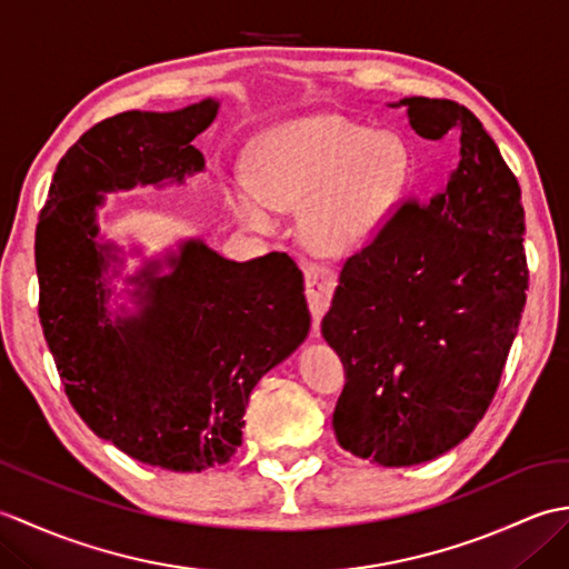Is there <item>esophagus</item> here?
<instances>
[{"instance_id": "1", "label": "esophagus", "mask_w": 569, "mask_h": 569, "mask_svg": "<svg viewBox=\"0 0 569 569\" xmlns=\"http://www.w3.org/2000/svg\"><path fill=\"white\" fill-rule=\"evenodd\" d=\"M300 269H303V273H306V296H308V306L312 312V325L318 328L320 318L325 316V310H328L330 300H332L337 276L330 266L306 261V259L300 261Z\"/></svg>"}]
</instances>
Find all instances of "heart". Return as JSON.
<instances>
[{
  "label": "heart",
  "instance_id": "b5f03b06",
  "mask_svg": "<svg viewBox=\"0 0 569 569\" xmlns=\"http://www.w3.org/2000/svg\"><path fill=\"white\" fill-rule=\"evenodd\" d=\"M251 183L227 190L249 227L271 229L278 210H303L308 244L337 257L377 237L401 202L410 153L401 137L340 114L291 119L253 143Z\"/></svg>",
  "mask_w": 569,
  "mask_h": 569
}]
</instances>
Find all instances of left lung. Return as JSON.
Returning a JSON list of instances; mask_svg holds the SVG:
<instances>
[{
  "mask_svg": "<svg viewBox=\"0 0 569 569\" xmlns=\"http://www.w3.org/2000/svg\"><path fill=\"white\" fill-rule=\"evenodd\" d=\"M422 139L459 143L445 190L406 202L340 273L322 337L347 383L342 450L410 467L452 450L485 418L528 291L521 188L467 107L403 98Z\"/></svg>",
  "mask_w": 569,
  "mask_h": 569,
  "instance_id": "1",
  "label": "left lung"
}]
</instances>
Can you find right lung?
I'll return each mask as SVG.
<instances>
[{"instance_id":"right-lung-1","label":"right lung","mask_w":569,"mask_h":569,"mask_svg":"<svg viewBox=\"0 0 569 569\" xmlns=\"http://www.w3.org/2000/svg\"><path fill=\"white\" fill-rule=\"evenodd\" d=\"M217 112L208 98L94 124L60 159L36 229L39 318L72 408L98 438L168 471L224 465L253 386L310 332L288 253L229 261L200 237L143 259L124 278L129 306H110L124 249L100 237L104 196L202 173L192 139Z\"/></svg>"}]
</instances>
